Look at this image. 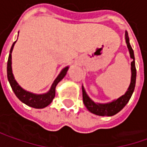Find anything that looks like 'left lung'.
Returning a JSON list of instances; mask_svg holds the SVG:
<instances>
[{"label": "left lung", "mask_w": 147, "mask_h": 147, "mask_svg": "<svg viewBox=\"0 0 147 147\" xmlns=\"http://www.w3.org/2000/svg\"><path fill=\"white\" fill-rule=\"evenodd\" d=\"M125 39L126 46L128 48L131 59L132 60L131 63V83L129 87L127 88V91H125L124 95L120 96L117 99L113 100L111 102L108 103H98L95 102L89 97L86 91L85 90L84 86H82V97H83V102L87 110L97 116L101 117H111L116 115L120 111H121L125 105L128 103L129 100L131 99L132 93H133L135 86H136V65H135V56H134V51L130 45L129 41V36L127 31L125 32Z\"/></svg>", "instance_id": "left-lung-1"}]
</instances>
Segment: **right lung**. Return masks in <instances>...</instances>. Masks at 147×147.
Here are the masks:
<instances>
[{
	"label": "right lung",
	"instance_id": "obj_1",
	"mask_svg": "<svg viewBox=\"0 0 147 147\" xmlns=\"http://www.w3.org/2000/svg\"><path fill=\"white\" fill-rule=\"evenodd\" d=\"M18 34H19V32H18ZM16 42V40L12 44V47H11V51H10L9 57H8V61H7V78H8V81L10 82V85L13 90L14 93L17 96V98L22 102H23L24 104L29 106L30 107L36 108V109H42V108L47 107V106H49L51 103L52 100L54 99L55 95H56V86L65 77V76L67 73V71L69 69V66H65L61 71L60 74L57 76V77L55 79L54 82L52 83L50 90L47 93L36 94V93H32L30 91H26L16 81V79L14 77L13 72H12L11 53H12L13 47Z\"/></svg>",
	"mask_w": 147,
	"mask_h": 147
}]
</instances>
